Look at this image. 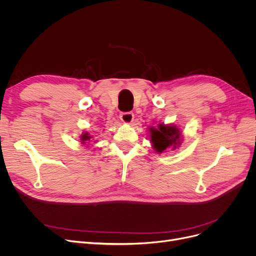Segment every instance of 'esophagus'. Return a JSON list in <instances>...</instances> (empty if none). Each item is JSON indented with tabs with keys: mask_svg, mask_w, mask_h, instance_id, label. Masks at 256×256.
Here are the masks:
<instances>
[{
	"mask_svg": "<svg viewBox=\"0 0 256 256\" xmlns=\"http://www.w3.org/2000/svg\"><path fill=\"white\" fill-rule=\"evenodd\" d=\"M120 119L124 124H130L134 120V114L130 112H126L120 114Z\"/></svg>",
	"mask_w": 256,
	"mask_h": 256,
	"instance_id": "obj_1",
	"label": "esophagus"
}]
</instances>
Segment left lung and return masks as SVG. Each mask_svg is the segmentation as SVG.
I'll return each mask as SVG.
<instances>
[{
	"mask_svg": "<svg viewBox=\"0 0 256 256\" xmlns=\"http://www.w3.org/2000/svg\"><path fill=\"white\" fill-rule=\"evenodd\" d=\"M148 132L152 148L158 154L166 152L167 150H176L182 143V130L176 124L160 122L158 128L150 126Z\"/></svg>",
	"mask_w": 256,
	"mask_h": 256,
	"instance_id": "obj_1",
	"label": "left lung"
}]
</instances>
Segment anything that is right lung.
Wrapping results in <instances>:
<instances>
[{
    "mask_svg": "<svg viewBox=\"0 0 256 256\" xmlns=\"http://www.w3.org/2000/svg\"><path fill=\"white\" fill-rule=\"evenodd\" d=\"M92 138H93V135H91V134L88 130H84L82 132V135L80 136V142L82 143L83 145H87L88 146L89 145L88 143L93 140ZM94 142H98V140H96Z\"/></svg>",
    "mask_w": 256,
    "mask_h": 256,
    "instance_id": "right-lung-1",
    "label": "right lung"
}]
</instances>
